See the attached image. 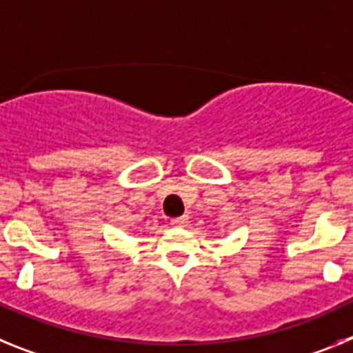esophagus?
<instances>
[{"mask_svg": "<svg viewBox=\"0 0 353 353\" xmlns=\"http://www.w3.org/2000/svg\"><path fill=\"white\" fill-rule=\"evenodd\" d=\"M187 223H189V217H187V215H182V217H174V219H171V224L176 228L187 226Z\"/></svg>", "mask_w": 353, "mask_h": 353, "instance_id": "34e87169", "label": "esophagus"}]
</instances>
